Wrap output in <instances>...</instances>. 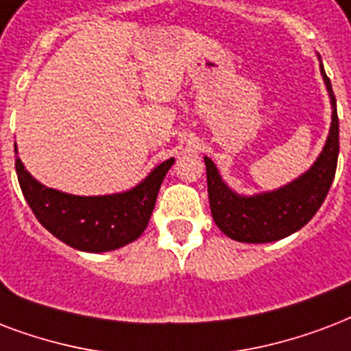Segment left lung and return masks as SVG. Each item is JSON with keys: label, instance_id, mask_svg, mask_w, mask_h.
<instances>
[{"label": "left lung", "instance_id": "obj_1", "mask_svg": "<svg viewBox=\"0 0 351 351\" xmlns=\"http://www.w3.org/2000/svg\"><path fill=\"white\" fill-rule=\"evenodd\" d=\"M320 73L331 103L330 134L315 164L298 178L272 191L239 195L223 180L217 165L204 156L211 215L219 230L230 239L258 245L283 239L306 226L324 202L331 182L335 178L339 158V117L335 95L322 62Z\"/></svg>", "mask_w": 351, "mask_h": 351}]
</instances>
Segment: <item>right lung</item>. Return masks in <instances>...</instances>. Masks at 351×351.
<instances>
[{
    "mask_svg": "<svg viewBox=\"0 0 351 351\" xmlns=\"http://www.w3.org/2000/svg\"><path fill=\"white\" fill-rule=\"evenodd\" d=\"M14 152L21 193L34 217L68 247L92 254L117 250L143 234L160 186L175 164V158L158 164L140 184L121 193L80 197L44 186L21 164L16 145Z\"/></svg>",
    "mask_w": 351,
    "mask_h": 351,
    "instance_id": "1",
    "label": "right lung"
}]
</instances>
